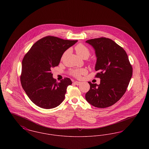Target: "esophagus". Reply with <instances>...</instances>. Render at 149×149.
<instances>
[{"label": "esophagus", "mask_w": 149, "mask_h": 149, "mask_svg": "<svg viewBox=\"0 0 149 149\" xmlns=\"http://www.w3.org/2000/svg\"><path fill=\"white\" fill-rule=\"evenodd\" d=\"M74 83L75 85H79L80 84H81V82H80V81H75Z\"/></svg>", "instance_id": "esophagus-1"}]
</instances>
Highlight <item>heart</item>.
<instances>
[{"label": "heart", "mask_w": 149, "mask_h": 149, "mask_svg": "<svg viewBox=\"0 0 149 149\" xmlns=\"http://www.w3.org/2000/svg\"><path fill=\"white\" fill-rule=\"evenodd\" d=\"M75 50L78 55L82 58L85 56H89L90 54V51L88 49V47H86L85 45L81 43L78 44V45H77V46L75 47ZM65 54L66 52L64 54L63 56ZM86 72H87V70L85 69H75V70H71L70 72L71 75L75 78H79L81 76V75L85 74Z\"/></svg>", "instance_id": "1"}]
</instances>
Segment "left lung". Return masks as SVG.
Listing matches in <instances>:
<instances>
[{
    "label": "left lung",
    "instance_id": "obj_1",
    "mask_svg": "<svg viewBox=\"0 0 149 149\" xmlns=\"http://www.w3.org/2000/svg\"><path fill=\"white\" fill-rule=\"evenodd\" d=\"M95 51L97 78L99 85L88 82L90 89L85 94L86 101L97 108L111 106L126 92L132 75V68L124 49L113 40L101 37L87 40Z\"/></svg>",
    "mask_w": 149,
    "mask_h": 149
}]
</instances>
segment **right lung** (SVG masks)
Instances as JSON below:
<instances>
[{
	"label": "right lung",
	"instance_id": "obj_1",
	"mask_svg": "<svg viewBox=\"0 0 149 149\" xmlns=\"http://www.w3.org/2000/svg\"><path fill=\"white\" fill-rule=\"evenodd\" d=\"M77 41L46 36L35 43L24 57L22 63V86L36 106L51 109L64 100L67 87L72 81L66 78L57 83L51 69L58 66L64 52Z\"/></svg>",
	"mask_w": 149,
	"mask_h": 149
}]
</instances>
